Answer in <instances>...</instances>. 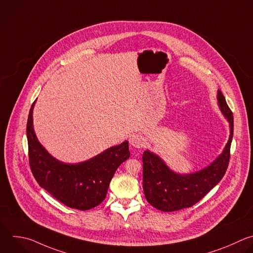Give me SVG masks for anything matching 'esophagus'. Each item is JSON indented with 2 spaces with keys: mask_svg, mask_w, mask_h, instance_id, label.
I'll use <instances>...</instances> for the list:
<instances>
[{
  "mask_svg": "<svg viewBox=\"0 0 253 253\" xmlns=\"http://www.w3.org/2000/svg\"><path fill=\"white\" fill-rule=\"evenodd\" d=\"M130 144L136 149H142L145 146V139L140 134H134L130 138Z\"/></svg>",
  "mask_w": 253,
  "mask_h": 253,
  "instance_id": "obj_1",
  "label": "esophagus"
}]
</instances>
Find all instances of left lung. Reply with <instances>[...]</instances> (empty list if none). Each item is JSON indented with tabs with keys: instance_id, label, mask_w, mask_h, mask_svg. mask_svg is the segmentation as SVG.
<instances>
[{
	"instance_id": "8db88e82",
	"label": "left lung",
	"mask_w": 253,
	"mask_h": 253,
	"mask_svg": "<svg viewBox=\"0 0 253 253\" xmlns=\"http://www.w3.org/2000/svg\"><path fill=\"white\" fill-rule=\"evenodd\" d=\"M217 106L228 122L229 136L222 152L203 169L183 174L173 171L165 161L147 149L143 154V190L150 205L162 211L190 208L202 200L225 174L233 136V116L224 96L217 90Z\"/></svg>"
}]
</instances>
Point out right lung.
<instances>
[{
  "label": "right lung",
  "mask_w": 253,
  "mask_h": 253,
  "mask_svg": "<svg viewBox=\"0 0 253 253\" xmlns=\"http://www.w3.org/2000/svg\"><path fill=\"white\" fill-rule=\"evenodd\" d=\"M31 107L27 137L30 166L39 185L65 206L87 211L106 198L109 184L118 167L130 157L128 141L112 146L83 162L64 163L41 144L34 128V108Z\"/></svg>",
  "instance_id": "1"
}]
</instances>
